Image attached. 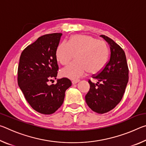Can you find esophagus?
Wrapping results in <instances>:
<instances>
[{
	"label": "esophagus",
	"instance_id": "34e87169",
	"mask_svg": "<svg viewBox=\"0 0 146 146\" xmlns=\"http://www.w3.org/2000/svg\"><path fill=\"white\" fill-rule=\"evenodd\" d=\"M78 82H80V80H73L72 81V84L74 85V84H76V83H78Z\"/></svg>",
	"mask_w": 146,
	"mask_h": 146
}]
</instances>
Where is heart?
Listing matches in <instances>:
<instances>
[{"label": "heart", "instance_id": "1", "mask_svg": "<svg viewBox=\"0 0 146 146\" xmlns=\"http://www.w3.org/2000/svg\"><path fill=\"white\" fill-rule=\"evenodd\" d=\"M72 63L62 70L66 77L76 79L88 72L97 73L107 62L109 50L104 41L97 40L87 35H75L68 42H62L56 49V58L62 65H67L75 57Z\"/></svg>", "mask_w": 146, "mask_h": 146}]
</instances>
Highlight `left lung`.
Returning a JSON list of instances; mask_svg holds the SVG:
<instances>
[{
    "label": "left lung",
    "instance_id": "left-lung-1",
    "mask_svg": "<svg viewBox=\"0 0 146 146\" xmlns=\"http://www.w3.org/2000/svg\"><path fill=\"white\" fill-rule=\"evenodd\" d=\"M100 36L110 46V58L102 70L92 76L97 83L89 80L90 88L85 98L91 110L103 114L114 109L122 100L129 80V69L122 48L108 36Z\"/></svg>",
    "mask_w": 146,
    "mask_h": 146
}]
</instances>
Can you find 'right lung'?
Segmentation results:
<instances>
[{"mask_svg": "<svg viewBox=\"0 0 146 146\" xmlns=\"http://www.w3.org/2000/svg\"><path fill=\"white\" fill-rule=\"evenodd\" d=\"M60 33L46 34L24 49L18 67V85L27 102L36 111L44 115L55 113L63 104L66 90L71 86L69 78H62L55 84L58 66L56 49Z\"/></svg>", "mask_w": 146, "mask_h": 146, "instance_id": "right-lung-1", "label": "right lung"}]
</instances>
